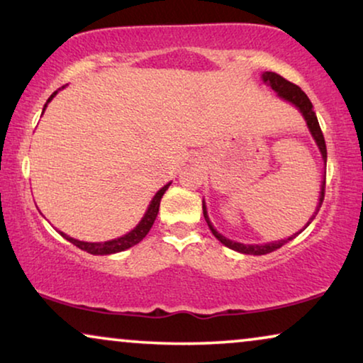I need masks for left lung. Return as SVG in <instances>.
Returning <instances> with one entry per match:
<instances>
[{
  "mask_svg": "<svg viewBox=\"0 0 363 363\" xmlns=\"http://www.w3.org/2000/svg\"><path fill=\"white\" fill-rule=\"evenodd\" d=\"M263 82H267V84L272 85V89H273L274 91H278V95L281 96V99L291 101V104H293L294 106H298L299 111H301V113H303V116L306 118V121H308V126H309V130H311V135L314 136V140H315V143H318L320 152H323V160H324V161L328 160V150H325L324 135H323V131H320L318 116H315V113H314L313 104H311V100L308 99V95H306L304 91L301 90L298 85H294L293 82L286 80V79L281 77V75H279V74L264 72V74H263ZM324 192H325V177H324V181H323V187H320L319 206H318V208H315L314 216L311 217V220L308 222V225H309L311 222H313V218H314L315 216H318L319 208H320V206H323ZM202 211H203V218H206L207 225H208V228H211V230H212L213 237H216L217 240H220V242H222L223 245H225V247L235 250V252H240V253H245V255H267V253L274 252V250L281 248L284 243H288L289 240L294 238V235H293V237H289V238H286V240H279V242L264 243V245H243V243L232 242V240L225 238V237H223V235L218 233V232L216 230V228L212 227L211 220H208L206 206H203V203H202Z\"/></svg>",
  "mask_w": 363,
  "mask_h": 363,
  "instance_id": "obj_1",
  "label": "left lung"
}]
</instances>
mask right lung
Returning a JSON list of instances; mask_svg holds the SVG:
<instances>
[{
    "label": "right lung",
    "instance_id": "obj_1",
    "mask_svg": "<svg viewBox=\"0 0 363 363\" xmlns=\"http://www.w3.org/2000/svg\"><path fill=\"white\" fill-rule=\"evenodd\" d=\"M55 94H57V91H54V94L50 95L48 104L54 99ZM48 104H45V105H48ZM45 105H44V108H45ZM169 186H171V182L166 184V186L156 194L155 199H152L151 203H150V207H147V211L145 213V217H143V220L138 223L135 230H131L130 233L123 235V237L110 240V242H104V243H89V242H79V240H75L72 237H67V235L62 233V232H59V233L62 235L65 240H69L70 243H74L75 247H79L80 250H84V252L91 253V255H110V253L123 252V250L133 247V245L140 243L141 240L146 237L147 232H150V228L152 227V223H155V220H156L157 212H160V202H161L162 194L167 191V187H169Z\"/></svg>",
    "mask_w": 363,
    "mask_h": 363
}]
</instances>
